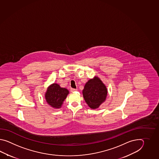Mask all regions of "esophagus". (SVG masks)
<instances>
[{
	"label": "esophagus",
	"mask_w": 159,
	"mask_h": 159,
	"mask_svg": "<svg viewBox=\"0 0 159 159\" xmlns=\"http://www.w3.org/2000/svg\"><path fill=\"white\" fill-rule=\"evenodd\" d=\"M77 90H78L77 89H73V88L70 89V91L71 92H74V91H77Z\"/></svg>",
	"instance_id": "esophagus-1"
}]
</instances>
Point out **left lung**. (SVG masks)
I'll use <instances>...</instances> for the list:
<instances>
[{
  "label": "left lung",
  "instance_id": "8db88e82",
  "mask_svg": "<svg viewBox=\"0 0 159 159\" xmlns=\"http://www.w3.org/2000/svg\"><path fill=\"white\" fill-rule=\"evenodd\" d=\"M82 94L88 106L92 109H95L105 101L107 89L99 78L95 77L86 82Z\"/></svg>",
  "mask_w": 159,
  "mask_h": 159
}]
</instances>
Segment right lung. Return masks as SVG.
<instances>
[{"instance_id": "1", "label": "right lung", "mask_w": 159, "mask_h": 159, "mask_svg": "<svg viewBox=\"0 0 159 159\" xmlns=\"http://www.w3.org/2000/svg\"><path fill=\"white\" fill-rule=\"evenodd\" d=\"M69 92L68 89L60 87L57 84H53L47 89L45 94L46 101L53 108H61L63 102L66 98Z\"/></svg>"}]
</instances>
